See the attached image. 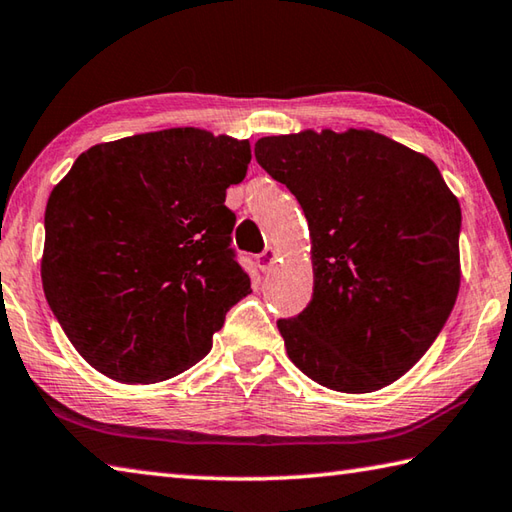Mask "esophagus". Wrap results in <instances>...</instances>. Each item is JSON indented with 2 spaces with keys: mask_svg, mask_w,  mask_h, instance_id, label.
Returning a JSON list of instances; mask_svg holds the SVG:
<instances>
[{
  "mask_svg": "<svg viewBox=\"0 0 512 512\" xmlns=\"http://www.w3.org/2000/svg\"><path fill=\"white\" fill-rule=\"evenodd\" d=\"M257 262H259V266L264 268V271H268V268H271V266L277 262V250L271 248V246L264 248L262 253L257 255Z\"/></svg>",
  "mask_w": 512,
  "mask_h": 512,
  "instance_id": "esophagus-1",
  "label": "esophagus"
}]
</instances>
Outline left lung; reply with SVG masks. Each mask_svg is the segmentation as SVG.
I'll return each instance as SVG.
<instances>
[{
  "label": "left lung",
  "instance_id": "obj_1",
  "mask_svg": "<svg viewBox=\"0 0 512 512\" xmlns=\"http://www.w3.org/2000/svg\"><path fill=\"white\" fill-rule=\"evenodd\" d=\"M255 159L300 201L313 241L311 302L277 320L288 358L336 392L394 383L459 293L461 208L439 167L369 129L266 136Z\"/></svg>",
  "mask_w": 512,
  "mask_h": 512
}]
</instances>
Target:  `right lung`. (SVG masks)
I'll list each match as a JSON object with an SVG mask.
<instances>
[{"label":"right lung","mask_w":512,"mask_h":512,"mask_svg":"<svg viewBox=\"0 0 512 512\" xmlns=\"http://www.w3.org/2000/svg\"><path fill=\"white\" fill-rule=\"evenodd\" d=\"M250 143L194 127L80 154L44 212L42 284L71 345L120 383H159L212 347L250 293L226 190Z\"/></svg>","instance_id":"obj_1"}]
</instances>
